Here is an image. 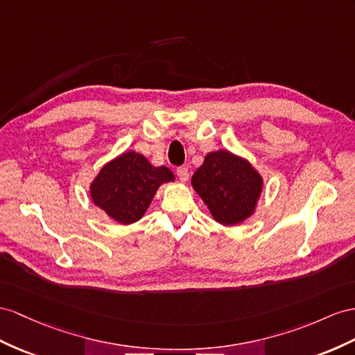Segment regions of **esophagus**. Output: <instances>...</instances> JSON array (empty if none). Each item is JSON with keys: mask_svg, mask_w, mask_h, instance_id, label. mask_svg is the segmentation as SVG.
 <instances>
[{"mask_svg": "<svg viewBox=\"0 0 355 355\" xmlns=\"http://www.w3.org/2000/svg\"><path fill=\"white\" fill-rule=\"evenodd\" d=\"M177 177L181 181V183H186L189 180V171L186 168H178L177 169Z\"/></svg>", "mask_w": 355, "mask_h": 355, "instance_id": "obj_1", "label": "esophagus"}]
</instances>
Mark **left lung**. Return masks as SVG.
<instances>
[{"instance_id":"obj_1","label":"left lung","mask_w":355,"mask_h":355,"mask_svg":"<svg viewBox=\"0 0 355 355\" xmlns=\"http://www.w3.org/2000/svg\"><path fill=\"white\" fill-rule=\"evenodd\" d=\"M192 187L217 223L234 226L255 214L264 180L248 159L217 150L207 154Z\"/></svg>"}]
</instances>
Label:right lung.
Listing matches in <instances>:
<instances>
[{"label":"right lung","instance_id":"1","mask_svg":"<svg viewBox=\"0 0 355 355\" xmlns=\"http://www.w3.org/2000/svg\"><path fill=\"white\" fill-rule=\"evenodd\" d=\"M175 181L166 166H154L141 153L125 151L105 163L89 183V198L96 207L120 225L142 219L159 187Z\"/></svg>","mask_w":355,"mask_h":355}]
</instances>
